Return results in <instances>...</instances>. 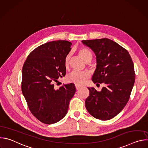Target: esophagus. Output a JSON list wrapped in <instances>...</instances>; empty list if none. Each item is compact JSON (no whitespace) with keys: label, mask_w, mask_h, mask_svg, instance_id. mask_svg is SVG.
Returning <instances> with one entry per match:
<instances>
[{"label":"esophagus","mask_w":148,"mask_h":148,"mask_svg":"<svg viewBox=\"0 0 148 148\" xmlns=\"http://www.w3.org/2000/svg\"><path fill=\"white\" fill-rule=\"evenodd\" d=\"M80 88H81V86H78V85H75V88H76V90H79Z\"/></svg>","instance_id":"esophagus-1"}]
</instances>
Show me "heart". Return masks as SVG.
Returning <instances> with one entry per match:
<instances>
[{"mask_svg": "<svg viewBox=\"0 0 148 148\" xmlns=\"http://www.w3.org/2000/svg\"><path fill=\"white\" fill-rule=\"evenodd\" d=\"M79 55L82 57L87 62H90L92 58L93 55L90 50L85 47H81L78 50ZM72 53L69 52L64 58V66L66 68H68L70 64ZM90 74L87 71H74L71 73L67 77V79L69 82L74 83L76 85H82L90 78Z\"/></svg>", "mask_w": 148, "mask_h": 148, "instance_id": "heart-1", "label": "heart"}]
</instances>
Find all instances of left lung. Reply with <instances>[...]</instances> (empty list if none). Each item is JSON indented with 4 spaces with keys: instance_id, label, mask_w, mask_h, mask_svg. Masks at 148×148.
Masks as SVG:
<instances>
[{
    "instance_id": "1",
    "label": "left lung",
    "mask_w": 148,
    "mask_h": 148,
    "mask_svg": "<svg viewBox=\"0 0 148 148\" xmlns=\"http://www.w3.org/2000/svg\"><path fill=\"white\" fill-rule=\"evenodd\" d=\"M97 57V66L92 81L105 87L99 92L88 88L90 95L86 107L94 118L102 121L116 116L130 98L135 79L134 66L130 54L116 42L107 38L82 40Z\"/></svg>"
}]
</instances>
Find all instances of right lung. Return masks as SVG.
<instances>
[{
    "label": "right lung",
    "instance_id": "right-lung-1",
    "mask_svg": "<svg viewBox=\"0 0 148 148\" xmlns=\"http://www.w3.org/2000/svg\"><path fill=\"white\" fill-rule=\"evenodd\" d=\"M71 45L66 40L47 42L34 49L23 64L22 93L32 114L44 123H54L64 118L75 92L73 83L58 90L54 85L59 77L66 75L64 58Z\"/></svg>",
    "mask_w": 148,
    "mask_h": 148
}]
</instances>
